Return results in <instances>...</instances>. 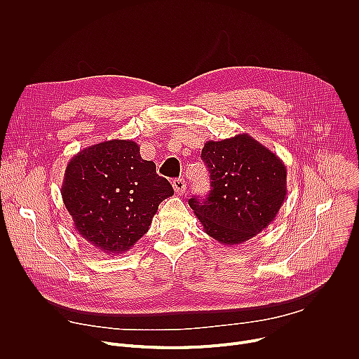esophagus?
Masks as SVG:
<instances>
[{"label":"esophagus","instance_id":"esophagus-1","mask_svg":"<svg viewBox=\"0 0 359 359\" xmlns=\"http://www.w3.org/2000/svg\"><path fill=\"white\" fill-rule=\"evenodd\" d=\"M172 186H173V190L176 191V194H183L186 191V182H184V179H175L172 182Z\"/></svg>","mask_w":359,"mask_h":359}]
</instances>
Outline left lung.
<instances>
[{
	"label": "left lung",
	"mask_w": 359,
	"mask_h": 359,
	"mask_svg": "<svg viewBox=\"0 0 359 359\" xmlns=\"http://www.w3.org/2000/svg\"><path fill=\"white\" fill-rule=\"evenodd\" d=\"M201 159L212 190L189 206L203 230L224 245L241 244L270 226L287 196V168L270 149L247 133L208 140Z\"/></svg>",
	"instance_id": "obj_1"
}]
</instances>
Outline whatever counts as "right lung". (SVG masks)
Wrapping results in <instances>:
<instances>
[{
    "label": "right lung",
    "mask_w": 359,
    "mask_h": 359,
    "mask_svg": "<svg viewBox=\"0 0 359 359\" xmlns=\"http://www.w3.org/2000/svg\"><path fill=\"white\" fill-rule=\"evenodd\" d=\"M172 184L143 161L133 140L85 147L69 161L61 194L76 233L99 251L119 255L144 236Z\"/></svg>",
    "instance_id": "obj_1"
}]
</instances>
